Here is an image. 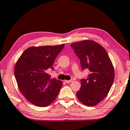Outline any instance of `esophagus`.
<instances>
[{"label": "esophagus", "mask_w": 130, "mask_h": 130, "mask_svg": "<svg viewBox=\"0 0 130 130\" xmlns=\"http://www.w3.org/2000/svg\"><path fill=\"white\" fill-rule=\"evenodd\" d=\"M73 82V80H65V83H71V82Z\"/></svg>", "instance_id": "obj_1"}]
</instances>
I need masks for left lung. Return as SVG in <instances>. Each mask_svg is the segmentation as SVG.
<instances>
[{"instance_id":"obj_1","label":"left lung","mask_w":130,"mask_h":130,"mask_svg":"<svg viewBox=\"0 0 130 130\" xmlns=\"http://www.w3.org/2000/svg\"><path fill=\"white\" fill-rule=\"evenodd\" d=\"M71 47L79 58L82 70L90 71L86 79L81 80L77 97L83 104L94 106L106 97L112 86L115 78L113 64L103 46L93 41L76 42Z\"/></svg>"}]
</instances>
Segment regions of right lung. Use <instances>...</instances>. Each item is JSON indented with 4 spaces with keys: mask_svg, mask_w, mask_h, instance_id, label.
Returning <instances> with one entry per match:
<instances>
[{
    "mask_svg": "<svg viewBox=\"0 0 130 130\" xmlns=\"http://www.w3.org/2000/svg\"><path fill=\"white\" fill-rule=\"evenodd\" d=\"M65 44L31 47L16 62L14 75L20 91L27 101L38 107H46L55 101L62 82L50 79L47 73Z\"/></svg>",
    "mask_w": 130,
    "mask_h": 130,
    "instance_id": "right-lung-1",
    "label": "right lung"
}]
</instances>
